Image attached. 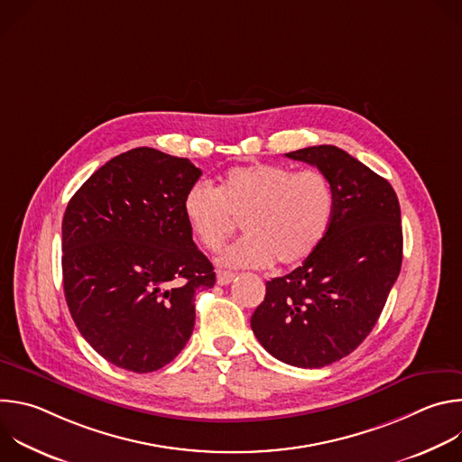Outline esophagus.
<instances>
[{
    "mask_svg": "<svg viewBox=\"0 0 462 462\" xmlns=\"http://www.w3.org/2000/svg\"><path fill=\"white\" fill-rule=\"evenodd\" d=\"M236 278V274L234 273H230V271H217V283L219 285H228V283H232V280Z\"/></svg>",
    "mask_w": 462,
    "mask_h": 462,
    "instance_id": "obj_1",
    "label": "esophagus"
}]
</instances>
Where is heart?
I'll use <instances>...</instances> for the list:
<instances>
[{
	"label": "heart",
	"instance_id": "b5f03b06",
	"mask_svg": "<svg viewBox=\"0 0 462 462\" xmlns=\"http://www.w3.org/2000/svg\"><path fill=\"white\" fill-rule=\"evenodd\" d=\"M333 214L335 191L321 171L276 164L232 168L219 189L197 180L182 197L184 221L207 250H219L243 221L246 236L219 259L228 267L300 265L319 246Z\"/></svg>",
	"mask_w": 462,
	"mask_h": 462
}]
</instances>
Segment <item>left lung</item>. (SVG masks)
Wrapping results in <instances>:
<instances>
[{"mask_svg": "<svg viewBox=\"0 0 462 462\" xmlns=\"http://www.w3.org/2000/svg\"><path fill=\"white\" fill-rule=\"evenodd\" d=\"M285 155L331 180L335 214L301 267L267 282L250 327L274 358L314 369L351 355L378 321L402 265L401 205L383 177L337 146Z\"/></svg>", "mask_w": 462, "mask_h": 462, "instance_id": "8db88e82", "label": "left lung"}]
</instances>
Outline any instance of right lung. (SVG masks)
Segmentation results:
<instances>
[{"label":"right lung","mask_w":462,"mask_h":462,"mask_svg":"<svg viewBox=\"0 0 462 462\" xmlns=\"http://www.w3.org/2000/svg\"><path fill=\"white\" fill-rule=\"evenodd\" d=\"M199 177L188 159L135 148L98 168L65 208V301L86 342L116 367L170 364L191 337L195 292L216 283L182 216Z\"/></svg>","instance_id":"obj_1"}]
</instances>
